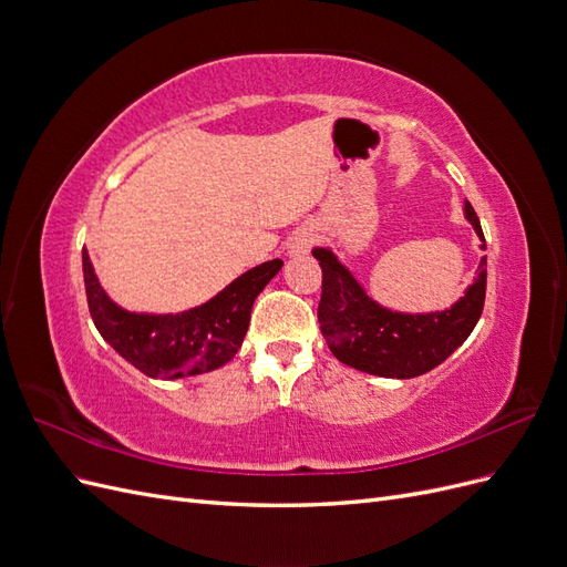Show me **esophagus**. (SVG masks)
I'll return each instance as SVG.
<instances>
[{"label":"esophagus","instance_id":"34e87169","mask_svg":"<svg viewBox=\"0 0 567 567\" xmlns=\"http://www.w3.org/2000/svg\"><path fill=\"white\" fill-rule=\"evenodd\" d=\"M312 244H315V231L310 227H302L293 236H290L288 250H290V255H305L307 250H310Z\"/></svg>","mask_w":567,"mask_h":567}]
</instances>
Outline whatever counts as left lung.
<instances>
[{
    "label": "left lung",
    "mask_w": 567,
    "mask_h": 567,
    "mask_svg": "<svg viewBox=\"0 0 567 567\" xmlns=\"http://www.w3.org/2000/svg\"><path fill=\"white\" fill-rule=\"evenodd\" d=\"M466 219L475 234L485 236L473 205L466 203ZM321 265L319 323L329 350L342 364L385 379H414L442 364L471 336L483 315L487 290V257L477 267V279L466 296L444 312L402 315L373 302L338 257L315 248Z\"/></svg>",
    "instance_id": "left-lung-1"
}]
</instances>
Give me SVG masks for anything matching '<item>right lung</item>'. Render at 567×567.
Wrapping results in <instances>:
<instances>
[{
	"instance_id": "add662e5",
	"label": "right lung",
	"mask_w": 567,
	"mask_h": 567,
	"mask_svg": "<svg viewBox=\"0 0 567 567\" xmlns=\"http://www.w3.org/2000/svg\"><path fill=\"white\" fill-rule=\"evenodd\" d=\"M281 265V260H269L248 269L213 300L188 312L134 315L104 293L87 250H82L84 290L94 326L120 357L151 379H184L225 367L246 338L255 298Z\"/></svg>"
}]
</instances>
